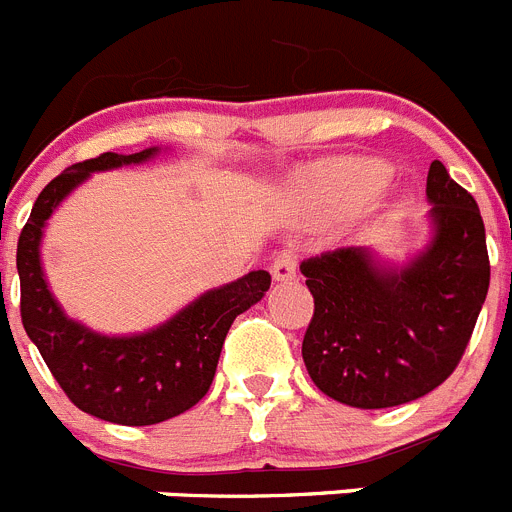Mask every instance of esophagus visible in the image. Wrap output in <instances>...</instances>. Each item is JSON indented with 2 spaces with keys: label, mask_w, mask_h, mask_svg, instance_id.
Returning a JSON list of instances; mask_svg holds the SVG:
<instances>
[{
  "label": "esophagus",
  "mask_w": 512,
  "mask_h": 512,
  "mask_svg": "<svg viewBox=\"0 0 512 512\" xmlns=\"http://www.w3.org/2000/svg\"><path fill=\"white\" fill-rule=\"evenodd\" d=\"M271 274H274L277 282H292V279L297 277L295 248H284V251L279 253L277 259H274V264H271Z\"/></svg>",
  "instance_id": "esophagus-1"
}]
</instances>
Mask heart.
Returning a JSON list of instances; mask_svg holds the SVG:
<instances>
[{
	"label": "heart",
	"mask_w": 512,
	"mask_h": 512,
	"mask_svg": "<svg viewBox=\"0 0 512 512\" xmlns=\"http://www.w3.org/2000/svg\"><path fill=\"white\" fill-rule=\"evenodd\" d=\"M387 179V166L366 158H343L323 166L307 182V194L323 210H348L369 200Z\"/></svg>",
	"instance_id": "heart-1"
}]
</instances>
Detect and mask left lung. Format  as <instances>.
I'll return each mask as SVG.
<instances>
[{
    "label": "left lung",
    "mask_w": 512,
    "mask_h": 512,
    "mask_svg": "<svg viewBox=\"0 0 512 512\" xmlns=\"http://www.w3.org/2000/svg\"><path fill=\"white\" fill-rule=\"evenodd\" d=\"M433 238L410 264L379 266L359 246L302 261L315 300L302 341L320 392L361 410L405 405L451 377L490 287L485 223L441 161L428 169Z\"/></svg>",
    "instance_id": "obj_1"
}]
</instances>
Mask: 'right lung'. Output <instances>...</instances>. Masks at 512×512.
I'll return each instance as SVG.
<instances>
[{"label": "right lung", "mask_w": 512, "mask_h": 512, "mask_svg": "<svg viewBox=\"0 0 512 512\" xmlns=\"http://www.w3.org/2000/svg\"><path fill=\"white\" fill-rule=\"evenodd\" d=\"M158 148L120 156L102 153L58 174L35 200L17 241L20 315L61 390L76 408L120 425H153L194 408L210 390L233 320L269 289V271L210 289L158 328L135 336H102L66 318L40 266V238L53 215L94 171L143 164Z\"/></svg>", "instance_id": "right-lung-1"}]
</instances>
